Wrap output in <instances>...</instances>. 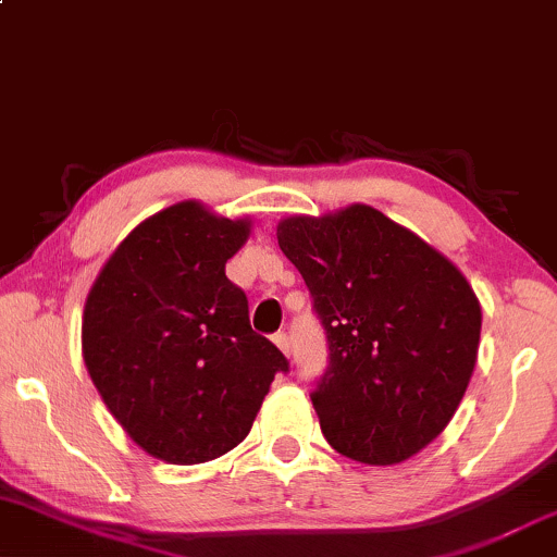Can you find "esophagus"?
<instances>
[{
	"label": "esophagus",
	"mask_w": 557,
	"mask_h": 557,
	"mask_svg": "<svg viewBox=\"0 0 557 557\" xmlns=\"http://www.w3.org/2000/svg\"><path fill=\"white\" fill-rule=\"evenodd\" d=\"M272 343L277 345L280 350H283L285 355H290V339H287V334H285V332H277V334H274Z\"/></svg>",
	"instance_id": "obj_1"
}]
</instances>
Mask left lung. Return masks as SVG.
Masks as SVG:
<instances>
[{
  "label": "left lung",
  "mask_w": 557,
  "mask_h": 557,
  "mask_svg": "<svg viewBox=\"0 0 557 557\" xmlns=\"http://www.w3.org/2000/svg\"><path fill=\"white\" fill-rule=\"evenodd\" d=\"M330 366L311 401L321 433L363 465H397L457 412L478 363L482 311L457 267L368 205L280 220Z\"/></svg>",
  "instance_id": "1"
}]
</instances>
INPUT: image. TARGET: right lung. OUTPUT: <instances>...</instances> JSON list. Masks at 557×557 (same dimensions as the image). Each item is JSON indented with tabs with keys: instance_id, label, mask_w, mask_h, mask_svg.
Segmentation results:
<instances>
[{
	"instance_id": "add662e5",
	"label": "right lung",
	"mask_w": 557,
	"mask_h": 557,
	"mask_svg": "<svg viewBox=\"0 0 557 557\" xmlns=\"http://www.w3.org/2000/svg\"><path fill=\"white\" fill-rule=\"evenodd\" d=\"M249 231L194 199L171 205L134 227L87 293V373L134 444L169 465L236 448L287 371L225 277Z\"/></svg>"
}]
</instances>
